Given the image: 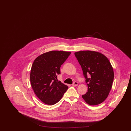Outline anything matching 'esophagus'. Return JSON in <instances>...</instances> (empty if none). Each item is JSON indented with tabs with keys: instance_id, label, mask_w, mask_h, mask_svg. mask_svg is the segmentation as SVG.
Listing matches in <instances>:
<instances>
[{
	"instance_id": "obj_1",
	"label": "esophagus",
	"mask_w": 131,
	"mask_h": 131,
	"mask_svg": "<svg viewBox=\"0 0 131 131\" xmlns=\"http://www.w3.org/2000/svg\"><path fill=\"white\" fill-rule=\"evenodd\" d=\"M72 85L73 86H77L78 85V82L77 81H74L73 84H72Z\"/></svg>"
}]
</instances>
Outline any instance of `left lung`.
<instances>
[{
	"label": "left lung",
	"instance_id": "left-lung-1",
	"mask_svg": "<svg viewBox=\"0 0 131 131\" xmlns=\"http://www.w3.org/2000/svg\"><path fill=\"white\" fill-rule=\"evenodd\" d=\"M75 56L88 86L82 98L90 105L100 104L106 100L112 87L114 73L111 63L106 56L96 51H80Z\"/></svg>",
	"mask_w": 131,
	"mask_h": 131
}]
</instances>
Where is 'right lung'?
I'll use <instances>...</instances> for the list:
<instances>
[{"label": "right lung", "instance_id": "obj_1", "mask_svg": "<svg viewBox=\"0 0 131 131\" xmlns=\"http://www.w3.org/2000/svg\"><path fill=\"white\" fill-rule=\"evenodd\" d=\"M71 52L53 50L37 57L32 65L30 80L31 86L38 98L45 104L52 105L59 102L68 87L57 76L60 67Z\"/></svg>", "mask_w": 131, "mask_h": 131}]
</instances>
